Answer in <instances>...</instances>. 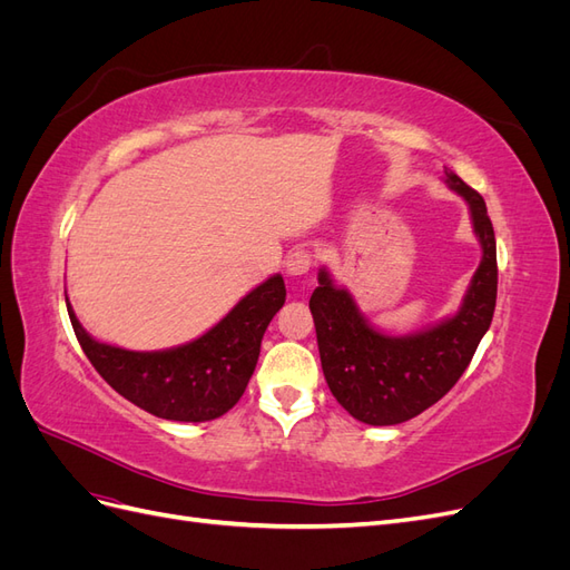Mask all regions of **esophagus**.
Here are the masks:
<instances>
[{
    "label": "esophagus",
    "instance_id": "1",
    "mask_svg": "<svg viewBox=\"0 0 570 570\" xmlns=\"http://www.w3.org/2000/svg\"><path fill=\"white\" fill-rule=\"evenodd\" d=\"M314 266V254L308 249H295L285 262V271L292 278H299V275H306Z\"/></svg>",
    "mask_w": 570,
    "mask_h": 570
}]
</instances>
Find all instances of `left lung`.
<instances>
[{"mask_svg":"<svg viewBox=\"0 0 570 570\" xmlns=\"http://www.w3.org/2000/svg\"><path fill=\"white\" fill-rule=\"evenodd\" d=\"M446 185L471 209L482 247L480 266L459 312L413 335H385L358 312L352 295L337 287L325 268L308 308L325 383L352 416L368 425H396L419 416L450 392L469 368L497 304V243L485 199L452 170Z\"/></svg>","mask_w":570,"mask_h":570,"instance_id":"8db88e82","label":"left lung"}]
</instances>
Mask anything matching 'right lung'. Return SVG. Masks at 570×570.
Returning a JSON list of instances; mask_svg holds the SVG:
<instances>
[{"label": "right lung", "instance_id": "obj_1", "mask_svg": "<svg viewBox=\"0 0 570 570\" xmlns=\"http://www.w3.org/2000/svg\"><path fill=\"white\" fill-rule=\"evenodd\" d=\"M285 304L283 275H271L202 337L161 352H130L88 335L66 299L85 356L128 402L183 423L214 421L230 411L256 368L262 337Z\"/></svg>", "mask_w": 570, "mask_h": 570}]
</instances>
